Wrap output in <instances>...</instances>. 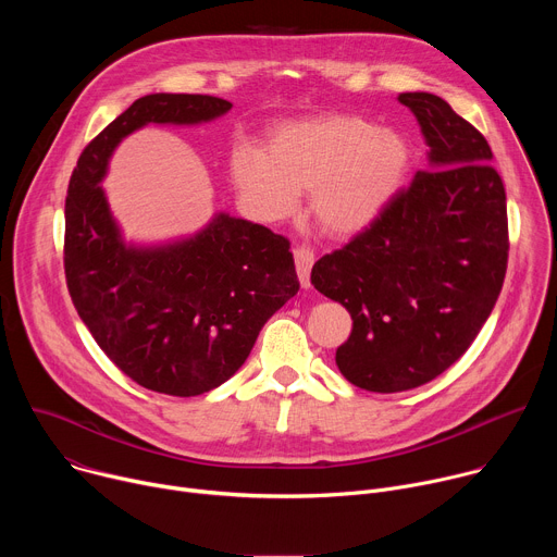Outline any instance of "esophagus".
I'll return each instance as SVG.
<instances>
[{"label":"esophagus","instance_id":"obj_1","mask_svg":"<svg viewBox=\"0 0 557 557\" xmlns=\"http://www.w3.org/2000/svg\"><path fill=\"white\" fill-rule=\"evenodd\" d=\"M293 258H295V269H297V275H299V282L304 288L310 286V269L314 264V253L306 247H297L293 251Z\"/></svg>","mask_w":557,"mask_h":557}]
</instances>
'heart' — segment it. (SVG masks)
<instances>
[{"mask_svg":"<svg viewBox=\"0 0 557 557\" xmlns=\"http://www.w3.org/2000/svg\"><path fill=\"white\" fill-rule=\"evenodd\" d=\"M410 163L406 140L350 114L286 121L269 132L267 149L237 143L231 181L269 222L290 218L310 191L314 222L346 237L372 224L401 187Z\"/></svg>","mask_w":557,"mask_h":557,"instance_id":"b5f03b06","label":"heart"}]
</instances>
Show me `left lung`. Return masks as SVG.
<instances>
[{
    "mask_svg": "<svg viewBox=\"0 0 557 557\" xmlns=\"http://www.w3.org/2000/svg\"><path fill=\"white\" fill-rule=\"evenodd\" d=\"M430 147L428 172L352 240L317 260L312 286L346 306L342 374L370 392L419 387L458 361L500 295L507 196L485 136L430 92H404Z\"/></svg>",
    "mask_w": 557,
    "mask_h": 557,
    "instance_id": "left-lung-1",
    "label": "left lung"
}]
</instances>
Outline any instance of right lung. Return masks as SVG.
Returning a JSON list of instances; mask_svg holds the SVG:
<instances>
[{"label": "right lung", "mask_w": 557, "mask_h": 557, "mask_svg": "<svg viewBox=\"0 0 557 557\" xmlns=\"http://www.w3.org/2000/svg\"><path fill=\"white\" fill-rule=\"evenodd\" d=\"M231 110L209 95H147L82 151L65 196L63 269L72 304L110 361L138 385L205 394L240 368L297 290L290 243L218 213L163 247L125 245L101 181L116 145L147 123L194 125Z\"/></svg>", "instance_id": "obj_1"}]
</instances>
